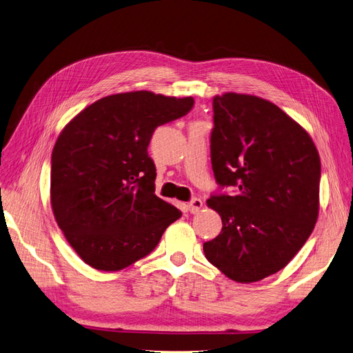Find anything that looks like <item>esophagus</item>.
I'll return each mask as SVG.
<instances>
[{
    "label": "esophagus",
    "mask_w": 353,
    "mask_h": 353,
    "mask_svg": "<svg viewBox=\"0 0 353 353\" xmlns=\"http://www.w3.org/2000/svg\"><path fill=\"white\" fill-rule=\"evenodd\" d=\"M202 206H203V202L201 201V199H197V197H193L192 201L188 203V209H189L190 213L199 212V209H201Z\"/></svg>",
    "instance_id": "1"
}]
</instances>
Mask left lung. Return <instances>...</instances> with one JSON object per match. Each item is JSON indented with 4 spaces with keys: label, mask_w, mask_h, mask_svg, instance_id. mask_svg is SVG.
Instances as JSON below:
<instances>
[{
    "label": "left lung",
    "mask_w": 353,
    "mask_h": 353,
    "mask_svg": "<svg viewBox=\"0 0 353 353\" xmlns=\"http://www.w3.org/2000/svg\"><path fill=\"white\" fill-rule=\"evenodd\" d=\"M210 160L219 189L208 206L221 234L208 261L238 283L284 268L309 239L319 213L320 159L310 135L277 105L242 94L213 98Z\"/></svg>",
    "instance_id": "8db88e82"
}]
</instances>
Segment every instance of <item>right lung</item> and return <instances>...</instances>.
Here are the masks:
<instances>
[{
    "instance_id": "obj_1",
    "label": "right lung",
    "mask_w": 353,
    "mask_h": 353,
    "mask_svg": "<svg viewBox=\"0 0 353 353\" xmlns=\"http://www.w3.org/2000/svg\"><path fill=\"white\" fill-rule=\"evenodd\" d=\"M193 98L148 90L102 98L76 115L52 152L50 202L59 228L83 261L118 271L157 247L181 212L154 190L147 147L160 125L185 117Z\"/></svg>"
}]
</instances>
